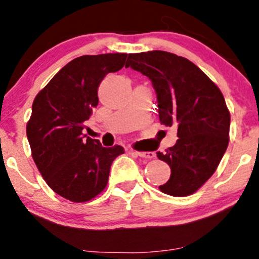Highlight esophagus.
<instances>
[{
	"label": "esophagus",
	"mask_w": 259,
	"mask_h": 259,
	"mask_svg": "<svg viewBox=\"0 0 259 259\" xmlns=\"http://www.w3.org/2000/svg\"><path fill=\"white\" fill-rule=\"evenodd\" d=\"M140 158H145V159H152L155 157L154 152H135Z\"/></svg>",
	"instance_id": "obj_1"
}]
</instances>
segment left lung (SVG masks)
<instances>
[{
    "label": "left lung",
    "instance_id": "left-lung-1",
    "mask_svg": "<svg viewBox=\"0 0 259 259\" xmlns=\"http://www.w3.org/2000/svg\"><path fill=\"white\" fill-rule=\"evenodd\" d=\"M125 67L151 79L160 123L177 126V140L158 159L169 164L165 194L187 197L213 175L229 143L230 113L224 98L197 65L163 51L129 54Z\"/></svg>",
    "mask_w": 259,
    "mask_h": 259
}]
</instances>
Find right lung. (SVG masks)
I'll use <instances>...</instances> for the list:
<instances>
[{"mask_svg":"<svg viewBox=\"0 0 259 259\" xmlns=\"http://www.w3.org/2000/svg\"><path fill=\"white\" fill-rule=\"evenodd\" d=\"M126 57L108 53L73 59L33 100L26 125L31 154L47 185L67 200L84 202L100 194L112 163L124 153L121 146L102 147L82 130L99 104L101 80L119 71Z\"/></svg>","mask_w":259,"mask_h":259,"instance_id":"1","label":"right lung"}]
</instances>
